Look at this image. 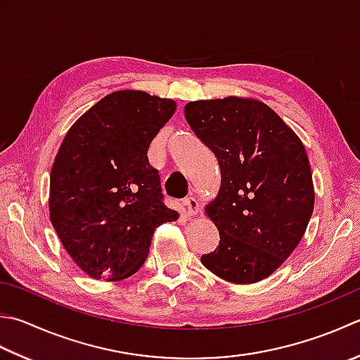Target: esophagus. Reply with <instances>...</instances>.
I'll return each instance as SVG.
<instances>
[{
    "instance_id": "1",
    "label": "esophagus",
    "mask_w": 360,
    "mask_h": 360,
    "mask_svg": "<svg viewBox=\"0 0 360 360\" xmlns=\"http://www.w3.org/2000/svg\"><path fill=\"white\" fill-rule=\"evenodd\" d=\"M186 206V212L188 217H193L200 212V201L195 198V196H187V198L182 201Z\"/></svg>"
}]
</instances>
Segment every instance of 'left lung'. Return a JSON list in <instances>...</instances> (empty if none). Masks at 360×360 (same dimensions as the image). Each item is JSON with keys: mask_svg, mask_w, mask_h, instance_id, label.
I'll return each mask as SVG.
<instances>
[{"mask_svg": "<svg viewBox=\"0 0 360 360\" xmlns=\"http://www.w3.org/2000/svg\"><path fill=\"white\" fill-rule=\"evenodd\" d=\"M184 112L221 172L217 198L206 206L220 231V245L201 256V262L228 283L262 281L297 248L314 212L304 145L257 100L190 101Z\"/></svg>", "mask_w": 360, "mask_h": 360, "instance_id": "obj_1", "label": "left lung"}]
</instances>
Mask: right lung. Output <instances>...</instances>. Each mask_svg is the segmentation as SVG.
Masks as SVG:
<instances>
[{"label": "right lung", "mask_w": 360, "mask_h": 360, "mask_svg": "<svg viewBox=\"0 0 360 360\" xmlns=\"http://www.w3.org/2000/svg\"><path fill=\"white\" fill-rule=\"evenodd\" d=\"M174 110L173 100L118 90L77 118L63 139L49 179V218L90 278H129L146 260L154 229L178 220L146 156Z\"/></svg>", "instance_id": "add662e5"}]
</instances>
